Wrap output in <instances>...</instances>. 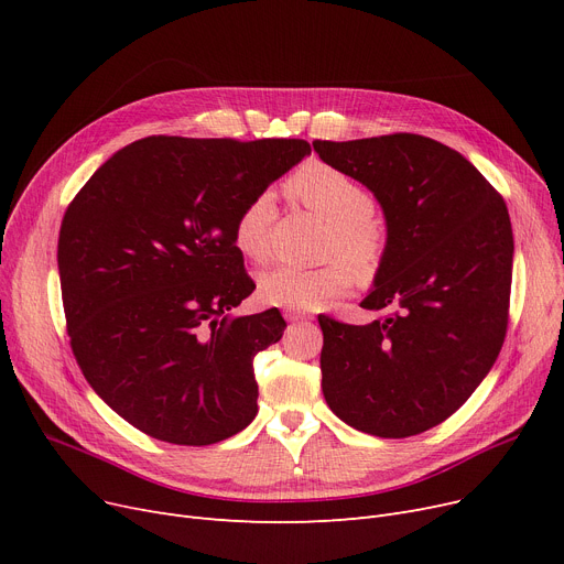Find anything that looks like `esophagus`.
Instances as JSON below:
<instances>
[{"mask_svg":"<svg viewBox=\"0 0 564 564\" xmlns=\"http://www.w3.org/2000/svg\"><path fill=\"white\" fill-rule=\"evenodd\" d=\"M283 315H285V319H290V322H302V319H311V315H308V313H304V311H297V308H285V311H283Z\"/></svg>","mask_w":564,"mask_h":564,"instance_id":"34e87169","label":"esophagus"}]
</instances>
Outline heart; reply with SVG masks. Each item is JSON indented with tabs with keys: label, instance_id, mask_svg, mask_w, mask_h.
<instances>
[{
	"label": "heart",
	"instance_id": "heart-1",
	"mask_svg": "<svg viewBox=\"0 0 564 564\" xmlns=\"http://www.w3.org/2000/svg\"><path fill=\"white\" fill-rule=\"evenodd\" d=\"M285 189L294 200L332 224L324 256L336 260L315 270L292 264L270 267L258 276L262 302L285 308H319L354 288L357 274L350 270L352 265L364 279L379 272L387 258V237L372 221L375 198L359 181L332 164L308 162L288 177ZM274 217V194L270 189L256 192L232 221L237 251L251 260H264L270 253ZM340 257L348 262L340 261Z\"/></svg>",
	"mask_w": 564,
	"mask_h": 564
}]
</instances>
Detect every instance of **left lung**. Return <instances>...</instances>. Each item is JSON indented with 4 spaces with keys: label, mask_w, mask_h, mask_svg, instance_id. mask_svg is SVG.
I'll return each mask as SVG.
<instances>
[{
    "label": "left lung",
    "mask_w": 564,
    "mask_h": 564,
    "mask_svg": "<svg viewBox=\"0 0 564 564\" xmlns=\"http://www.w3.org/2000/svg\"><path fill=\"white\" fill-rule=\"evenodd\" d=\"M387 215V258L347 324L317 315L322 393L347 425L383 438L421 434L480 387L508 334L514 237L508 205L464 155L395 132L313 141Z\"/></svg>",
    "instance_id": "8db88e82"
}]
</instances>
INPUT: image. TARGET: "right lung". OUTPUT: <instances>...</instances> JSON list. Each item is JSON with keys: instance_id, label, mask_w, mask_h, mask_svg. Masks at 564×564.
Masks as SVG:
<instances>
[{"instance_id": "obj_1", "label": "right lung", "mask_w": 564, "mask_h": 564, "mask_svg": "<svg viewBox=\"0 0 564 564\" xmlns=\"http://www.w3.org/2000/svg\"><path fill=\"white\" fill-rule=\"evenodd\" d=\"M308 153L304 139L145 137L70 200L56 249L70 347L143 434L210 446L256 419L253 359L285 319L279 308L228 319L256 290L232 221Z\"/></svg>"}]
</instances>
